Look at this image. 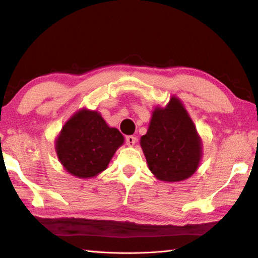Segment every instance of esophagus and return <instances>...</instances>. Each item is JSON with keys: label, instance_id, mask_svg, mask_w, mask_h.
<instances>
[{"label": "esophagus", "instance_id": "obj_1", "mask_svg": "<svg viewBox=\"0 0 258 258\" xmlns=\"http://www.w3.org/2000/svg\"><path fill=\"white\" fill-rule=\"evenodd\" d=\"M136 137H134V136H127V138H125V144H127L128 146H134L136 144Z\"/></svg>", "mask_w": 258, "mask_h": 258}]
</instances>
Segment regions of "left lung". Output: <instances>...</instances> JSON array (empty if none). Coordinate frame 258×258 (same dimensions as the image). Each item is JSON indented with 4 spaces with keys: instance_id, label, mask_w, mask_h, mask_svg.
<instances>
[{
    "instance_id": "left-lung-1",
    "label": "left lung",
    "mask_w": 258,
    "mask_h": 258,
    "mask_svg": "<svg viewBox=\"0 0 258 258\" xmlns=\"http://www.w3.org/2000/svg\"><path fill=\"white\" fill-rule=\"evenodd\" d=\"M140 146L148 167L164 182H179L196 173L202 157V142L179 99L155 108Z\"/></svg>"
}]
</instances>
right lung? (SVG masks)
Listing matches in <instances>:
<instances>
[{
    "label": "right lung",
    "instance_id": "add662e5",
    "mask_svg": "<svg viewBox=\"0 0 258 258\" xmlns=\"http://www.w3.org/2000/svg\"><path fill=\"white\" fill-rule=\"evenodd\" d=\"M123 136L109 127L96 111L82 109L64 124L56 139V153L67 172L80 178L96 176L108 167Z\"/></svg>",
    "mask_w": 258,
    "mask_h": 258
}]
</instances>
